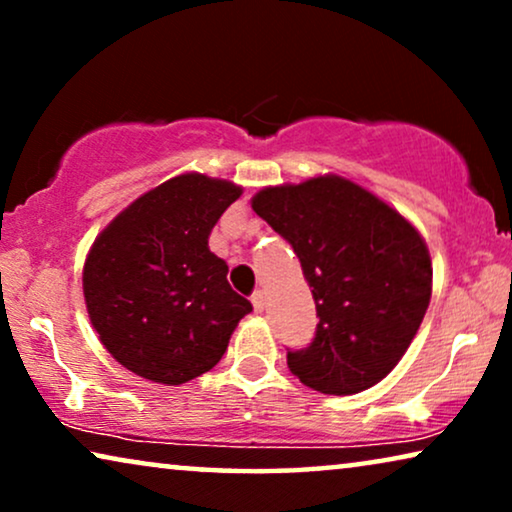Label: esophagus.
<instances>
[{
    "label": "esophagus",
    "instance_id": "34e87169",
    "mask_svg": "<svg viewBox=\"0 0 512 512\" xmlns=\"http://www.w3.org/2000/svg\"><path fill=\"white\" fill-rule=\"evenodd\" d=\"M251 305H254L256 312H263L265 310V293L256 291L254 296H251Z\"/></svg>",
    "mask_w": 512,
    "mask_h": 512
}]
</instances>
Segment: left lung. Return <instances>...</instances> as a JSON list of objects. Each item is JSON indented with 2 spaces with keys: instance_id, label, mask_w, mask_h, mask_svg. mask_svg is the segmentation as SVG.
Listing matches in <instances>:
<instances>
[{
  "instance_id": "obj_1",
  "label": "left lung",
  "mask_w": 512,
  "mask_h": 512,
  "mask_svg": "<svg viewBox=\"0 0 512 512\" xmlns=\"http://www.w3.org/2000/svg\"><path fill=\"white\" fill-rule=\"evenodd\" d=\"M251 207L296 251L317 303L314 340L286 352L291 373L331 396L384 380L431 300L422 235L387 202L335 174L263 188Z\"/></svg>"
}]
</instances>
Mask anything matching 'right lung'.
Masks as SVG:
<instances>
[{
    "instance_id": "1",
    "label": "right lung",
    "mask_w": 512,
    "mask_h": 512,
    "mask_svg": "<svg viewBox=\"0 0 512 512\" xmlns=\"http://www.w3.org/2000/svg\"><path fill=\"white\" fill-rule=\"evenodd\" d=\"M240 195L230 181L179 174L123 209L90 247L88 317L107 352L144 380L174 387L212 370L251 312L207 244Z\"/></svg>"
}]
</instances>
